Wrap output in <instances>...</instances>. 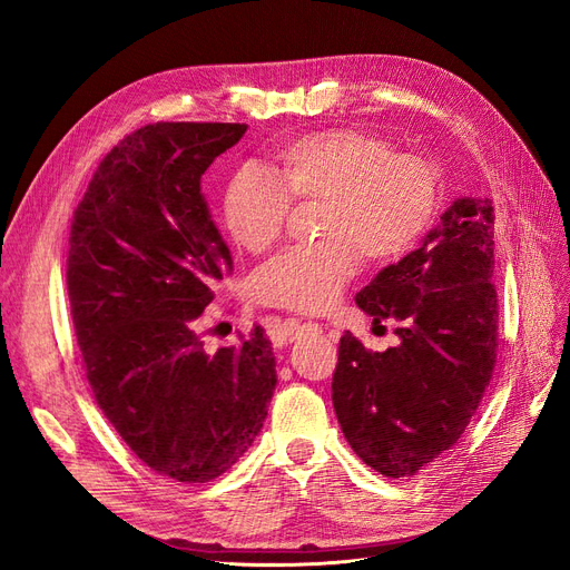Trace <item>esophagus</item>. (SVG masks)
I'll use <instances>...</instances> for the list:
<instances>
[{
  "instance_id": "1",
  "label": "esophagus",
  "mask_w": 570,
  "mask_h": 570,
  "mask_svg": "<svg viewBox=\"0 0 570 570\" xmlns=\"http://www.w3.org/2000/svg\"><path fill=\"white\" fill-rule=\"evenodd\" d=\"M318 331V325L316 323H312V321H297V318H287L285 323H283V340H285V344L287 342H295V340H299L302 335H308V333H316Z\"/></svg>"
}]
</instances>
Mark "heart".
Segmentation results:
<instances>
[{
  "instance_id": "1",
  "label": "heart",
  "mask_w": 570,
  "mask_h": 570,
  "mask_svg": "<svg viewBox=\"0 0 570 570\" xmlns=\"http://www.w3.org/2000/svg\"><path fill=\"white\" fill-rule=\"evenodd\" d=\"M292 199H323L312 247L278 254L258 271L256 295L299 314L331 306L361 264L392 262L430 228L438 206L435 170L425 159L390 151L358 128L289 137L271 151L268 174L239 168L223 189V223L237 247L262 254L278 243Z\"/></svg>"
}]
</instances>
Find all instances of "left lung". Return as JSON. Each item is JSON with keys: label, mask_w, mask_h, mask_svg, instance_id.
I'll return each instance as SVG.
<instances>
[{"label": "left lung", "mask_w": 570, "mask_h": 570, "mask_svg": "<svg viewBox=\"0 0 570 570\" xmlns=\"http://www.w3.org/2000/svg\"><path fill=\"white\" fill-rule=\"evenodd\" d=\"M492 202L461 197L423 245L358 292L356 306L396 321V347L340 340L333 406L356 456L404 478L461 438L490 385L497 358Z\"/></svg>", "instance_id": "8db88e82"}]
</instances>
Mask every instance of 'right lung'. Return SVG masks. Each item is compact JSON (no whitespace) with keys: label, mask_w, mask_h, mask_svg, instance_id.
Listing matches in <instances>:
<instances>
[{"label":"right lung","mask_w":570,"mask_h":570,"mask_svg":"<svg viewBox=\"0 0 570 570\" xmlns=\"http://www.w3.org/2000/svg\"><path fill=\"white\" fill-rule=\"evenodd\" d=\"M245 124H154L99 164L73 214L68 299L99 409L151 471L209 482L262 433L278 383L264 327L216 354L197 318L233 256L202 193Z\"/></svg>","instance_id":"obj_1"}]
</instances>
